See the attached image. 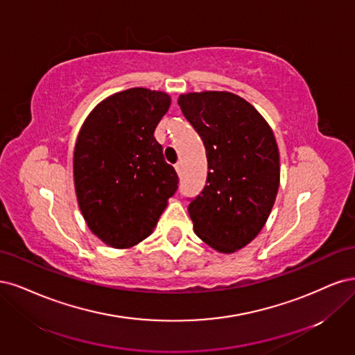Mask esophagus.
Masks as SVG:
<instances>
[{
	"label": "esophagus",
	"mask_w": 355,
	"mask_h": 355,
	"mask_svg": "<svg viewBox=\"0 0 355 355\" xmlns=\"http://www.w3.org/2000/svg\"><path fill=\"white\" fill-rule=\"evenodd\" d=\"M175 171H177L178 175H181V164H180V162L175 164Z\"/></svg>",
	"instance_id": "obj_1"
}]
</instances>
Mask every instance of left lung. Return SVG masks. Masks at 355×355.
Masks as SVG:
<instances>
[{
    "mask_svg": "<svg viewBox=\"0 0 355 355\" xmlns=\"http://www.w3.org/2000/svg\"><path fill=\"white\" fill-rule=\"evenodd\" d=\"M208 159L207 184L187 199L196 234L220 252H234L262 230L277 196L280 159L266 119L225 91L180 96Z\"/></svg>",
    "mask_w": 355,
    "mask_h": 355,
    "instance_id": "obj_1",
    "label": "left lung"
}]
</instances>
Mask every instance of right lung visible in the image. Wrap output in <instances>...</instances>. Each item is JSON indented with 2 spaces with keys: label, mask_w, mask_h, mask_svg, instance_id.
<instances>
[{
  "label": "right lung",
  "mask_w": 355,
  "mask_h": 355,
  "mask_svg": "<svg viewBox=\"0 0 355 355\" xmlns=\"http://www.w3.org/2000/svg\"><path fill=\"white\" fill-rule=\"evenodd\" d=\"M169 103L161 91L130 88L103 100L79 131L78 203L91 232L112 248H131L150 234L178 189L153 135Z\"/></svg>",
  "instance_id": "obj_1"
}]
</instances>
